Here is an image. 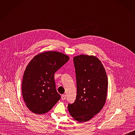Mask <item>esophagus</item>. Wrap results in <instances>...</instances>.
Here are the masks:
<instances>
[{"label": "esophagus", "instance_id": "obj_1", "mask_svg": "<svg viewBox=\"0 0 135 135\" xmlns=\"http://www.w3.org/2000/svg\"><path fill=\"white\" fill-rule=\"evenodd\" d=\"M66 95H65V94H63V95H62V96H61V99H62V100H65V99H66Z\"/></svg>", "mask_w": 135, "mask_h": 135}]
</instances>
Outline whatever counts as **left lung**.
Wrapping results in <instances>:
<instances>
[{"instance_id": "8db88e82", "label": "left lung", "mask_w": 135, "mask_h": 135, "mask_svg": "<svg viewBox=\"0 0 135 135\" xmlns=\"http://www.w3.org/2000/svg\"><path fill=\"white\" fill-rule=\"evenodd\" d=\"M77 94L75 101L69 104L71 116L79 123L87 122L99 112L105 105L108 86L105 69L94 56L74 57Z\"/></svg>"}]
</instances>
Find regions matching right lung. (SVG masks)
<instances>
[{"mask_svg": "<svg viewBox=\"0 0 135 135\" xmlns=\"http://www.w3.org/2000/svg\"><path fill=\"white\" fill-rule=\"evenodd\" d=\"M69 59L63 53L50 51L36 55L29 63L23 75L22 91L24 102L31 112L46 113L60 99L54 74Z\"/></svg>", "mask_w": 135, "mask_h": 135, "instance_id": "1", "label": "right lung"}]
</instances>
